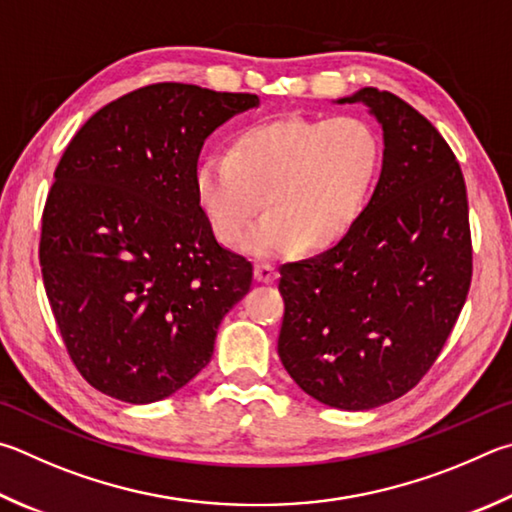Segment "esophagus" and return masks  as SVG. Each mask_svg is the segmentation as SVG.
<instances>
[{"label":"esophagus","instance_id":"esophagus-1","mask_svg":"<svg viewBox=\"0 0 512 512\" xmlns=\"http://www.w3.org/2000/svg\"><path fill=\"white\" fill-rule=\"evenodd\" d=\"M254 276L258 283H274L276 281V267L270 263H256L254 265Z\"/></svg>","mask_w":512,"mask_h":512}]
</instances>
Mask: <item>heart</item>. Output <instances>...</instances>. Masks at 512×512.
Wrapping results in <instances>:
<instances>
[{"label": "heart", "mask_w": 512, "mask_h": 512, "mask_svg": "<svg viewBox=\"0 0 512 512\" xmlns=\"http://www.w3.org/2000/svg\"><path fill=\"white\" fill-rule=\"evenodd\" d=\"M382 166V141L357 116H288L233 134L227 157L204 159L195 193L224 247L247 236L258 258L326 251L351 236L371 202Z\"/></svg>", "instance_id": "1"}]
</instances>
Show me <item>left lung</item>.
I'll return each instance as SVG.
<instances>
[{"label":"left lung","mask_w":512,"mask_h":512,"mask_svg":"<svg viewBox=\"0 0 512 512\" xmlns=\"http://www.w3.org/2000/svg\"><path fill=\"white\" fill-rule=\"evenodd\" d=\"M384 132L382 173L351 236L281 267L279 357L328 407L362 411L405 396L432 369L468 297V195L452 148L396 94L364 87Z\"/></svg>","instance_id":"left-lung-1"}]
</instances>
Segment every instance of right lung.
<instances>
[{
  "instance_id": "right-lung-1",
  "label": "right lung",
  "mask_w": 512,
  "mask_h": 512,
  "mask_svg": "<svg viewBox=\"0 0 512 512\" xmlns=\"http://www.w3.org/2000/svg\"><path fill=\"white\" fill-rule=\"evenodd\" d=\"M256 94L157 83L101 107L62 155L40 267L62 342L105 396L148 405L211 362L251 263L215 240L195 193L209 134Z\"/></svg>"
}]
</instances>
